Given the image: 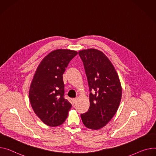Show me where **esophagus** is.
Returning <instances> with one entry per match:
<instances>
[{
  "mask_svg": "<svg viewBox=\"0 0 156 156\" xmlns=\"http://www.w3.org/2000/svg\"><path fill=\"white\" fill-rule=\"evenodd\" d=\"M77 100H78V99L77 98H74V99H73V104H75V103H76V102H77Z\"/></svg>",
  "mask_w": 156,
  "mask_h": 156,
  "instance_id": "obj_1",
  "label": "esophagus"
}]
</instances>
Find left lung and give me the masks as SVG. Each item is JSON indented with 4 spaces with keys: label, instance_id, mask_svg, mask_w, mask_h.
<instances>
[{
    "label": "left lung",
    "instance_id": "8db88e82",
    "mask_svg": "<svg viewBox=\"0 0 156 156\" xmlns=\"http://www.w3.org/2000/svg\"><path fill=\"white\" fill-rule=\"evenodd\" d=\"M88 79L90 106L81 115L87 127L102 128L115 116L122 97V87L116 71L101 51L89 48L78 52Z\"/></svg>",
    "mask_w": 156,
    "mask_h": 156
}]
</instances>
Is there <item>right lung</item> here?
<instances>
[{
  "mask_svg": "<svg viewBox=\"0 0 156 156\" xmlns=\"http://www.w3.org/2000/svg\"><path fill=\"white\" fill-rule=\"evenodd\" d=\"M76 51L58 49L49 53L38 65L29 90V99L36 115L49 126L62 124L72 105L64 98L63 75Z\"/></svg>",
  "mask_w": 156,
  "mask_h": 156,
  "instance_id": "1",
  "label": "right lung"
}]
</instances>
